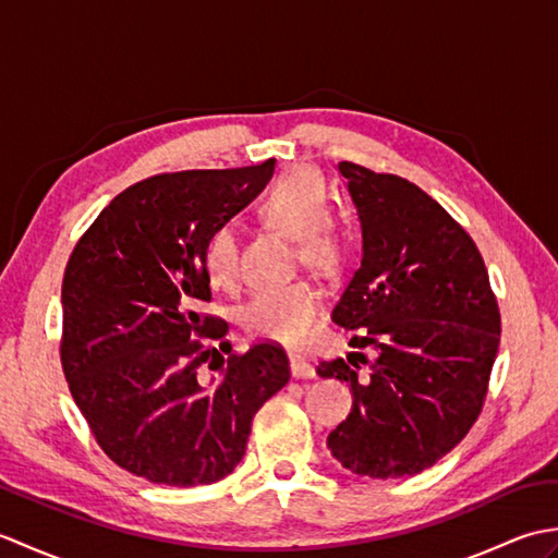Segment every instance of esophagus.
I'll return each mask as SVG.
<instances>
[{"instance_id": "esophagus-1", "label": "esophagus", "mask_w": 558, "mask_h": 558, "mask_svg": "<svg viewBox=\"0 0 558 558\" xmlns=\"http://www.w3.org/2000/svg\"><path fill=\"white\" fill-rule=\"evenodd\" d=\"M290 372L294 378H314L316 369L312 362H306L302 354H290Z\"/></svg>"}]
</instances>
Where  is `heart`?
Wrapping results in <instances>:
<instances>
[{
  "label": "heart",
  "mask_w": 558,
  "mask_h": 558,
  "mask_svg": "<svg viewBox=\"0 0 558 558\" xmlns=\"http://www.w3.org/2000/svg\"><path fill=\"white\" fill-rule=\"evenodd\" d=\"M272 230L298 244L304 266L336 272L345 256V242L328 218V192L316 174L294 170L270 189L258 206ZM236 236L228 222L213 228L204 244V272L213 288H232L236 280ZM322 312V292L310 280H288L256 290L240 310V324L254 336L294 342L304 340Z\"/></svg>",
  "instance_id": "obj_1"
}]
</instances>
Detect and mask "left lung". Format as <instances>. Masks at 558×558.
Segmentation results:
<instances>
[{"label": "left lung", "mask_w": 558, "mask_h": 558, "mask_svg": "<svg viewBox=\"0 0 558 558\" xmlns=\"http://www.w3.org/2000/svg\"><path fill=\"white\" fill-rule=\"evenodd\" d=\"M338 172L357 208L362 264L333 322L362 330L376 360L369 374L347 364L357 352L318 364V376L352 390L328 448L354 475H417L477 420L499 352V306L475 242L429 194L354 162Z\"/></svg>", "instance_id": "left-lung-1"}]
</instances>
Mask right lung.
<instances>
[{"instance_id":"add662e5","label":"right lung","mask_w":558,"mask_h":558,"mask_svg":"<svg viewBox=\"0 0 558 558\" xmlns=\"http://www.w3.org/2000/svg\"><path fill=\"white\" fill-rule=\"evenodd\" d=\"M272 170L276 160L150 177L112 198L69 258V390L100 448L136 477L196 487L230 475L254 414L290 381L288 354L272 342L222 357L194 340L228 333L198 314L210 300L208 234L252 204ZM208 359L213 375L199 369Z\"/></svg>"}]
</instances>
